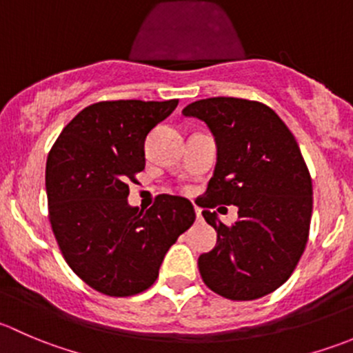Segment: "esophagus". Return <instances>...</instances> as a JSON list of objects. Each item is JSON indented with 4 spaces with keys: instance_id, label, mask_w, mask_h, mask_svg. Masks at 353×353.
<instances>
[{
    "instance_id": "1",
    "label": "esophagus",
    "mask_w": 353,
    "mask_h": 353,
    "mask_svg": "<svg viewBox=\"0 0 353 353\" xmlns=\"http://www.w3.org/2000/svg\"><path fill=\"white\" fill-rule=\"evenodd\" d=\"M194 212H196V216H198V219H201V210H199L198 206H194Z\"/></svg>"
}]
</instances>
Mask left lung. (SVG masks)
Masks as SVG:
<instances>
[{
  "instance_id": "left-lung-1",
  "label": "left lung",
  "mask_w": 353,
  "mask_h": 353,
  "mask_svg": "<svg viewBox=\"0 0 353 353\" xmlns=\"http://www.w3.org/2000/svg\"><path fill=\"white\" fill-rule=\"evenodd\" d=\"M206 123L216 141V165L203 208L236 205L225 225L203 216L216 244L198 258L205 285L230 301L268 295L294 273L309 237L312 181L294 134L273 109L256 101L212 97L183 109Z\"/></svg>"
}]
</instances>
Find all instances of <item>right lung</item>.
<instances>
[{
    "mask_svg": "<svg viewBox=\"0 0 353 353\" xmlns=\"http://www.w3.org/2000/svg\"><path fill=\"white\" fill-rule=\"evenodd\" d=\"M177 102L88 105L48 155L49 222L59 251L78 279L109 297L154 285L165 252L196 219L190 199L172 194H159L147 212L128 205V184L145 169V138Z\"/></svg>",
    "mask_w": 353,
    "mask_h": 353,
    "instance_id": "1",
    "label": "right lung"
}]
</instances>
